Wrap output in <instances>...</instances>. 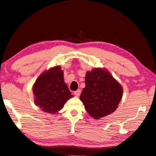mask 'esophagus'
Here are the masks:
<instances>
[{"label":"esophagus","instance_id":"obj_1","mask_svg":"<svg viewBox=\"0 0 156 156\" xmlns=\"http://www.w3.org/2000/svg\"><path fill=\"white\" fill-rule=\"evenodd\" d=\"M73 94H74V95H75V96H80V95L81 94L80 89H78V90L75 91L74 93H73Z\"/></svg>","mask_w":156,"mask_h":156}]
</instances>
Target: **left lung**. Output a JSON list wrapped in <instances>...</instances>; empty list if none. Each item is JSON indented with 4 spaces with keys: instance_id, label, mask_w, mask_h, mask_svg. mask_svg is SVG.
Masks as SVG:
<instances>
[{
    "instance_id": "obj_1",
    "label": "left lung",
    "mask_w": 156,
    "mask_h": 156,
    "mask_svg": "<svg viewBox=\"0 0 156 156\" xmlns=\"http://www.w3.org/2000/svg\"><path fill=\"white\" fill-rule=\"evenodd\" d=\"M122 95V87L109 72L94 69L86 73L85 87L80 99L89 114L98 119L117 109Z\"/></svg>"
}]
</instances>
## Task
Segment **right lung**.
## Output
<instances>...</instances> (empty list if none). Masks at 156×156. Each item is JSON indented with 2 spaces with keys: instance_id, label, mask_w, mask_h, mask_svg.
Returning a JSON list of instances; mask_svg holds the SVG:
<instances>
[{
  "instance_id": "obj_1",
  "label": "right lung",
  "mask_w": 156,
  "mask_h": 156,
  "mask_svg": "<svg viewBox=\"0 0 156 156\" xmlns=\"http://www.w3.org/2000/svg\"><path fill=\"white\" fill-rule=\"evenodd\" d=\"M33 91L36 105L50 113L58 112L72 97L64 83L63 72L59 66L42 73L34 83Z\"/></svg>"
}]
</instances>
